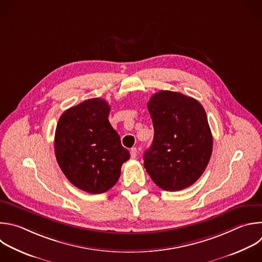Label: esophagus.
<instances>
[{"label": "esophagus", "instance_id": "obj_1", "mask_svg": "<svg viewBox=\"0 0 262 262\" xmlns=\"http://www.w3.org/2000/svg\"><path fill=\"white\" fill-rule=\"evenodd\" d=\"M137 155H138L137 148H132V149H130V157H132V158H136Z\"/></svg>", "mask_w": 262, "mask_h": 262}]
</instances>
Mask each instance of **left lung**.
<instances>
[{
  "label": "left lung",
  "mask_w": 262,
  "mask_h": 262,
  "mask_svg": "<svg viewBox=\"0 0 262 262\" xmlns=\"http://www.w3.org/2000/svg\"><path fill=\"white\" fill-rule=\"evenodd\" d=\"M154 138L144 154L152 181L164 190L192 185L203 175L213 150V137L204 107L180 93L160 91L147 104Z\"/></svg>",
  "instance_id": "1"
}]
</instances>
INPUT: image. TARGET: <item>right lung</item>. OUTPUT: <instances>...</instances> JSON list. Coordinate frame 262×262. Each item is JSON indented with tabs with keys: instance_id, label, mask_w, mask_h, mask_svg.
<instances>
[{
	"instance_id": "add662e5",
	"label": "right lung",
	"mask_w": 262,
	"mask_h": 262,
	"mask_svg": "<svg viewBox=\"0 0 262 262\" xmlns=\"http://www.w3.org/2000/svg\"><path fill=\"white\" fill-rule=\"evenodd\" d=\"M109 104L100 98L66 110L56 125L54 151L67 179L93 194L104 193L118 181L129 152L109 122Z\"/></svg>"
}]
</instances>
